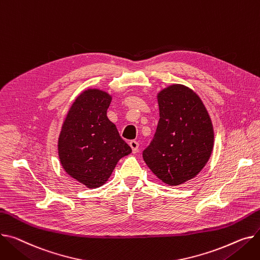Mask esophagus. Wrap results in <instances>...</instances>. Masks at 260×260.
Returning <instances> with one entry per match:
<instances>
[{
  "label": "esophagus",
  "instance_id": "obj_1",
  "mask_svg": "<svg viewBox=\"0 0 260 260\" xmlns=\"http://www.w3.org/2000/svg\"><path fill=\"white\" fill-rule=\"evenodd\" d=\"M129 146L132 147V150H133V152H134V153H136V152L139 151V143H138L137 141L132 140V141L129 142Z\"/></svg>",
  "mask_w": 260,
  "mask_h": 260
}]
</instances>
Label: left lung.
Returning a JSON list of instances; mask_svg holds the SVG:
<instances>
[{"label":"left lung","instance_id":"1","mask_svg":"<svg viewBox=\"0 0 260 260\" xmlns=\"http://www.w3.org/2000/svg\"><path fill=\"white\" fill-rule=\"evenodd\" d=\"M158 103L159 123L143 159L163 183L181 185L199 175L208 162L213 125L203 101L188 86H167L158 94Z\"/></svg>","mask_w":260,"mask_h":260}]
</instances>
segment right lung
I'll use <instances>...</instances> for the list:
<instances>
[{
	"label": "right lung",
	"instance_id": "1",
	"mask_svg": "<svg viewBox=\"0 0 260 260\" xmlns=\"http://www.w3.org/2000/svg\"><path fill=\"white\" fill-rule=\"evenodd\" d=\"M111 101L112 96L105 91H83L69 110L59 134L62 168L88 188L105 184L118 161L132 152L107 116Z\"/></svg>",
	"mask_w": 260,
	"mask_h": 260
}]
</instances>
